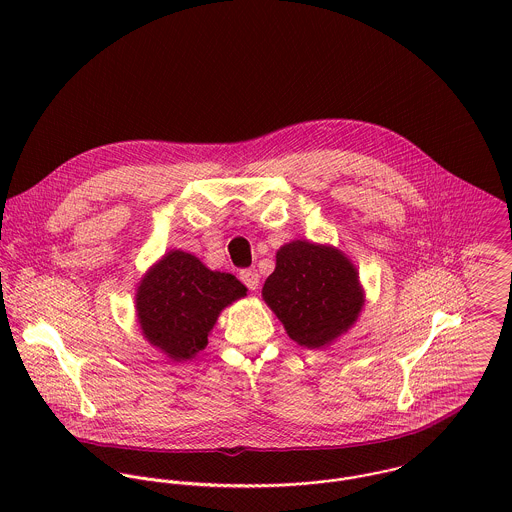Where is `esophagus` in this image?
<instances>
[{"label": "esophagus", "mask_w": 512, "mask_h": 512, "mask_svg": "<svg viewBox=\"0 0 512 512\" xmlns=\"http://www.w3.org/2000/svg\"><path fill=\"white\" fill-rule=\"evenodd\" d=\"M240 280L244 282V286L248 290H258V284H260V276L254 268H248V270H242L240 272Z\"/></svg>", "instance_id": "esophagus-1"}]
</instances>
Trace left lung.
<instances>
[{
  "label": "left lung",
  "mask_w": 512,
  "mask_h": 512,
  "mask_svg": "<svg viewBox=\"0 0 512 512\" xmlns=\"http://www.w3.org/2000/svg\"><path fill=\"white\" fill-rule=\"evenodd\" d=\"M262 297L288 337L305 349H323L345 335L365 307L353 260L331 244L292 240L276 252V270Z\"/></svg>",
  "instance_id": "obj_1"
}]
</instances>
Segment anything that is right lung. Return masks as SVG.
<instances>
[{"label": "right lung", "instance_id": "obj_1", "mask_svg": "<svg viewBox=\"0 0 512 512\" xmlns=\"http://www.w3.org/2000/svg\"><path fill=\"white\" fill-rule=\"evenodd\" d=\"M246 292L232 274L209 270L189 252L169 250L136 290L142 335L167 359L189 361L207 347L220 311Z\"/></svg>", "mask_w": 512, "mask_h": 512}]
</instances>
